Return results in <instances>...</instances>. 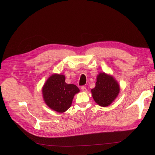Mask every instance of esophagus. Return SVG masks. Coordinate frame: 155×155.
I'll return each instance as SVG.
<instances>
[{
  "label": "esophagus",
  "mask_w": 155,
  "mask_h": 155,
  "mask_svg": "<svg viewBox=\"0 0 155 155\" xmlns=\"http://www.w3.org/2000/svg\"><path fill=\"white\" fill-rule=\"evenodd\" d=\"M81 89H82V91H84V92H87V91L86 87L85 86H82V87H81Z\"/></svg>",
  "instance_id": "obj_1"
}]
</instances>
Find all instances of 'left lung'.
<instances>
[{"label":"left lung","instance_id":"obj_1","mask_svg":"<svg viewBox=\"0 0 155 155\" xmlns=\"http://www.w3.org/2000/svg\"><path fill=\"white\" fill-rule=\"evenodd\" d=\"M119 85L112 77L101 73L97 78L95 88L91 90L92 97L97 104L107 107L118 95Z\"/></svg>","mask_w":155,"mask_h":155}]
</instances>
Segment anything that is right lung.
Wrapping results in <instances>:
<instances>
[{"label":"right lung","mask_w":155,"mask_h":155,"mask_svg":"<svg viewBox=\"0 0 155 155\" xmlns=\"http://www.w3.org/2000/svg\"><path fill=\"white\" fill-rule=\"evenodd\" d=\"M42 92L44 101L49 107L63 112L70 107L73 97L80 90L76 85L65 82L64 75L54 74L47 80Z\"/></svg>","instance_id":"right-lung-1"}]
</instances>
